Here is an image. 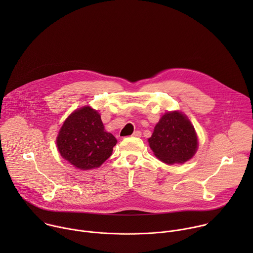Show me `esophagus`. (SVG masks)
Instances as JSON below:
<instances>
[{
    "label": "esophagus",
    "instance_id": "1",
    "mask_svg": "<svg viewBox=\"0 0 253 253\" xmlns=\"http://www.w3.org/2000/svg\"><path fill=\"white\" fill-rule=\"evenodd\" d=\"M141 135H142V133H141L140 131H135V132L133 133V137H137V138H139V137H141Z\"/></svg>",
    "mask_w": 253,
    "mask_h": 253
}]
</instances>
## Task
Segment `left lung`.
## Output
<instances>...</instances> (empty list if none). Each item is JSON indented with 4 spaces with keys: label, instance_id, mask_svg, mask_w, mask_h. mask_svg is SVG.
I'll use <instances>...</instances> for the list:
<instances>
[{
    "label": "left lung",
    "instance_id": "obj_1",
    "mask_svg": "<svg viewBox=\"0 0 253 253\" xmlns=\"http://www.w3.org/2000/svg\"><path fill=\"white\" fill-rule=\"evenodd\" d=\"M154 155L167 164L184 163L197 151L195 129L186 115L179 111L165 113L148 139Z\"/></svg>",
    "mask_w": 253,
    "mask_h": 253
}]
</instances>
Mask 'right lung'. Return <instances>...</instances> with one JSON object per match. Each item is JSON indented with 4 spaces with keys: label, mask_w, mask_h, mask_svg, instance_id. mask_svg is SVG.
Returning <instances> with one entry per match:
<instances>
[{
    "label": "right lung",
    "mask_w": 253,
    "mask_h": 253,
    "mask_svg": "<svg viewBox=\"0 0 253 253\" xmlns=\"http://www.w3.org/2000/svg\"><path fill=\"white\" fill-rule=\"evenodd\" d=\"M56 141L61 156L81 170L100 167L117 143L105 131L98 111L90 106L75 110L65 120Z\"/></svg>",
    "instance_id": "right-lung-1"
}]
</instances>
